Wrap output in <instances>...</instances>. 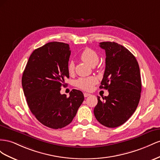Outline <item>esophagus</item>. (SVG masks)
<instances>
[{"label": "esophagus", "mask_w": 160, "mask_h": 160, "mask_svg": "<svg viewBox=\"0 0 160 160\" xmlns=\"http://www.w3.org/2000/svg\"><path fill=\"white\" fill-rule=\"evenodd\" d=\"M84 97H89V96H90V94L85 92V93H84Z\"/></svg>", "instance_id": "1"}]
</instances>
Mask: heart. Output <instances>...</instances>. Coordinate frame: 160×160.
<instances>
[{"label": "heart", "mask_w": 160, "mask_h": 160, "mask_svg": "<svg viewBox=\"0 0 160 160\" xmlns=\"http://www.w3.org/2000/svg\"><path fill=\"white\" fill-rule=\"evenodd\" d=\"M80 59L84 62L87 63L91 66L97 64L99 60L98 53L91 48H86L80 53ZM74 63L70 61L68 63V71L70 74H73L74 71ZM98 82V80L94 76H89L86 78H80L75 82V85L78 88L82 90L89 91L92 90L93 86Z\"/></svg>", "instance_id": "1"}]
</instances>
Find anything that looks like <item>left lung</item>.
I'll use <instances>...</instances> for the list:
<instances>
[{"label":"left lung","instance_id":"obj_1","mask_svg":"<svg viewBox=\"0 0 160 160\" xmlns=\"http://www.w3.org/2000/svg\"><path fill=\"white\" fill-rule=\"evenodd\" d=\"M106 67L100 88L108 91L107 97H98L94 116L102 125L115 128L125 123L135 111L141 97L140 70L135 57L115 42H104Z\"/></svg>","mask_w":160,"mask_h":160}]
</instances>
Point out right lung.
<instances>
[{
    "label": "right lung",
    "mask_w": 160,
    "mask_h": 160,
    "mask_svg": "<svg viewBox=\"0 0 160 160\" xmlns=\"http://www.w3.org/2000/svg\"><path fill=\"white\" fill-rule=\"evenodd\" d=\"M69 45L48 43L35 49L22 76V86L31 112L45 126L58 129L69 125L84 101L80 90L73 89L70 97L61 94L62 86L69 78Z\"/></svg>",
    "instance_id": "add662e5"
}]
</instances>
